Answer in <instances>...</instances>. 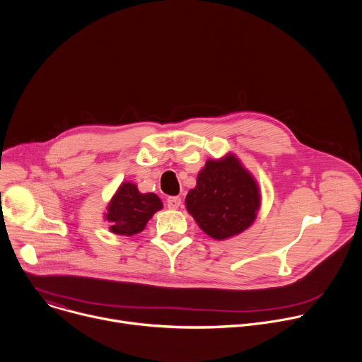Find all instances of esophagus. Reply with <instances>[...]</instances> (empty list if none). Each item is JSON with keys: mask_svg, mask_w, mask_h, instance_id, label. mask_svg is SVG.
I'll list each match as a JSON object with an SVG mask.
<instances>
[{"mask_svg": "<svg viewBox=\"0 0 362 362\" xmlns=\"http://www.w3.org/2000/svg\"><path fill=\"white\" fill-rule=\"evenodd\" d=\"M166 203H168V208L169 209H177L179 206L182 204V199L179 196H169Z\"/></svg>", "mask_w": 362, "mask_h": 362, "instance_id": "esophagus-1", "label": "esophagus"}]
</instances>
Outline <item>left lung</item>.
<instances>
[{
    "instance_id": "obj_1",
    "label": "left lung",
    "mask_w": 362,
    "mask_h": 362,
    "mask_svg": "<svg viewBox=\"0 0 362 362\" xmlns=\"http://www.w3.org/2000/svg\"><path fill=\"white\" fill-rule=\"evenodd\" d=\"M259 204L255 179L232 154L206 162L196 187L186 196V208L200 229L219 240L249 228Z\"/></svg>"
}]
</instances>
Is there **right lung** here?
Returning a JSON list of instances; mask_svg holds the SVG:
<instances>
[{
	"instance_id": "add662e5",
	"label": "right lung",
	"mask_w": 362,
	"mask_h": 362,
	"mask_svg": "<svg viewBox=\"0 0 362 362\" xmlns=\"http://www.w3.org/2000/svg\"><path fill=\"white\" fill-rule=\"evenodd\" d=\"M163 208L162 200L154 193H140L133 183H123L112 199L106 219L110 230L117 235L132 236L141 232L147 221Z\"/></svg>"
}]
</instances>
